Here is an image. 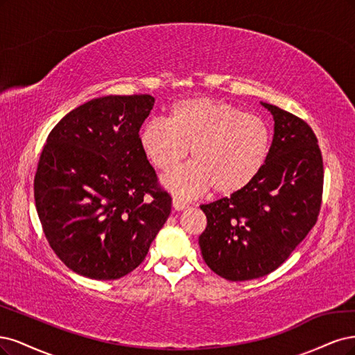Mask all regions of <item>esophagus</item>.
Returning <instances> with one entry per match:
<instances>
[{"label":"esophagus","instance_id":"34e87169","mask_svg":"<svg viewBox=\"0 0 355 355\" xmlns=\"http://www.w3.org/2000/svg\"><path fill=\"white\" fill-rule=\"evenodd\" d=\"M173 207H174L175 211H182V209L187 208V203H186V200H182L181 198L174 196L173 198Z\"/></svg>","mask_w":355,"mask_h":355}]
</instances>
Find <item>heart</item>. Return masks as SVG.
Here are the masks:
<instances>
[{
    "instance_id": "heart-1",
    "label": "heart",
    "mask_w": 355,
    "mask_h": 355,
    "mask_svg": "<svg viewBox=\"0 0 355 355\" xmlns=\"http://www.w3.org/2000/svg\"><path fill=\"white\" fill-rule=\"evenodd\" d=\"M140 146L155 168L173 171L189 155L193 162L165 177L168 190L191 198L212 187L221 196L246 189L266 166L268 125L221 100L193 97L173 106L169 118L148 119Z\"/></svg>"
}]
</instances>
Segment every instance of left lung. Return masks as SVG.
<instances>
[{
  "instance_id": "left-lung-1",
  "label": "left lung",
  "mask_w": 355,
  "mask_h": 355,
  "mask_svg": "<svg viewBox=\"0 0 355 355\" xmlns=\"http://www.w3.org/2000/svg\"><path fill=\"white\" fill-rule=\"evenodd\" d=\"M274 119L266 166L230 198L200 205L207 228L199 246L225 280L245 282L279 268L310 233L322 207L323 157L305 121L261 103Z\"/></svg>"
}]
</instances>
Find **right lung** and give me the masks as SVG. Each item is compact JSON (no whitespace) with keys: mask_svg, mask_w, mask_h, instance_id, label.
I'll return each mask as SVG.
<instances>
[{"mask_svg":"<svg viewBox=\"0 0 355 355\" xmlns=\"http://www.w3.org/2000/svg\"><path fill=\"white\" fill-rule=\"evenodd\" d=\"M155 98L106 96L67 113L49 134L33 180L42 230L66 267L116 280L144 261L171 214L140 146Z\"/></svg>","mask_w":355,"mask_h":355,"instance_id":"obj_1","label":"right lung"}]
</instances>
